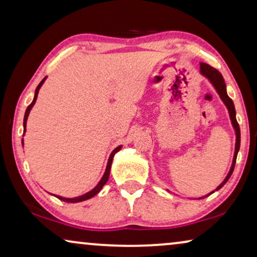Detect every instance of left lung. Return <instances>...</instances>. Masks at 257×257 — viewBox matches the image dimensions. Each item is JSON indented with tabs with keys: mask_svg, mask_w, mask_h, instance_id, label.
<instances>
[{
	"mask_svg": "<svg viewBox=\"0 0 257 257\" xmlns=\"http://www.w3.org/2000/svg\"><path fill=\"white\" fill-rule=\"evenodd\" d=\"M200 75L205 77V78L208 79V82L212 84L214 89L219 94L221 100L223 101V104L226 105L227 110H228V113H229V118H230V121H231V126H233L234 131H235V151H234V157H233V161H231V166H230V170L228 172V174L226 175V178H224V180L221 182V184L217 186L215 188V191H219L221 187H223L224 184L229 180L231 173H233L234 171V167H235V163H236V158H237V153L238 151H240V143H241V133H240V126L237 124V120H236V111H235V106H234V103L233 100L230 99L229 97H228L227 94V86H226V83H224V79L221 73L217 71L216 69L212 68V66L207 64V63H200ZM215 191H212L210 193H208L207 195H203V196H200L198 198L200 199H203L206 198V196H208L210 194H213ZM167 192H170L167 189ZM196 200V198L194 199Z\"/></svg>",
	"mask_w": 257,
	"mask_h": 257,
	"instance_id": "1",
	"label": "left lung"
}]
</instances>
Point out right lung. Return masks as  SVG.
<instances>
[{
	"label": "right lung",
	"mask_w": 257,
	"mask_h": 257,
	"mask_svg": "<svg viewBox=\"0 0 257 257\" xmlns=\"http://www.w3.org/2000/svg\"><path fill=\"white\" fill-rule=\"evenodd\" d=\"M45 79H47V77H44L43 79H42V82L38 84V86L36 87V90H35V96H34V100L31 101V104L29 105V106L27 107L26 110V114H24V119H23V128H24V133H26L27 131V120H28V117H29V113L31 111V108H33V106L35 105V103H36V99H37V96H38V92H40V89L41 86L43 85V83L45 82ZM24 136V135H23ZM22 146H23V139H22ZM121 145H119L118 147H115V149L112 151V153L110 154V158H108V161H107V165H106V170H105V173L103 177H101V179L99 180V182H98L96 187H94L93 189H91L90 192L85 193V194L83 195H79V196H76V198H64V196H61V195H55L56 198H58L59 200H62V201L64 202H70V203H75V202H80V201H85V200H89L91 198H93L94 195H97L98 193H99L101 191V188H103V186L106 184L107 180H108V177H110V171H111V165H112V160H113V157L114 154L119 152V151L121 150Z\"/></svg>",
	"instance_id": "add662e5"
}]
</instances>
